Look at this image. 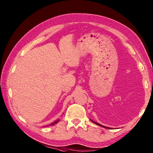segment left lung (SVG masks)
<instances>
[{
  "mask_svg": "<svg viewBox=\"0 0 153 153\" xmlns=\"http://www.w3.org/2000/svg\"><path fill=\"white\" fill-rule=\"evenodd\" d=\"M91 121L93 123H95V124H97V125H98V126H101V127H102V128H107V129H109V128H108V127H105V126H102V125H101V124H100V123H97V122H94V121H93V120H91Z\"/></svg>",
  "mask_w": 153,
  "mask_h": 153,
  "instance_id": "left-lung-1",
  "label": "left lung"
}]
</instances>
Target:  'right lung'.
<instances>
[{
  "label": "right lung",
  "mask_w": 153,
  "mask_h": 153,
  "mask_svg": "<svg viewBox=\"0 0 153 153\" xmlns=\"http://www.w3.org/2000/svg\"><path fill=\"white\" fill-rule=\"evenodd\" d=\"M60 121V120L59 119H58V120H56V121H54V122H53L52 123H51V124H49V125H47V126H53V125H54V124H56V123H57L58 122Z\"/></svg>",
  "instance_id": "add662e5"
}]
</instances>
